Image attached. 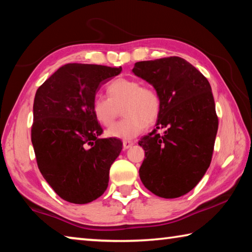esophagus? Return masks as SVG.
<instances>
[{
  "label": "esophagus",
  "mask_w": 252,
  "mask_h": 252,
  "mask_svg": "<svg viewBox=\"0 0 252 252\" xmlns=\"http://www.w3.org/2000/svg\"><path fill=\"white\" fill-rule=\"evenodd\" d=\"M134 144V142L133 141H123V149H125V150H126V149H129V148H131L132 146H133Z\"/></svg>",
  "instance_id": "34e87169"
}]
</instances>
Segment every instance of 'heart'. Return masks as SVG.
I'll return each mask as SVG.
<instances>
[{
	"instance_id": "1",
	"label": "heart",
	"mask_w": 252,
	"mask_h": 252,
	"mask_svg": "<svg viewBox=\"0 0 252 252\" xmlns=\"http://www.w3.org/2000/svg\"><path fill=\"white\" fill-rule=\"evenodd\" d=\"M108 97L97 94L92 101V112L102 126H111L119 116L126 117L108 130L111 138L131 140L147 126L155 123L161 112V97L155 88L132 78H118L106 87Z\"/></svg>"
}]
</instances>
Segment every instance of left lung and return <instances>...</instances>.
Wrapping results in <instances>:
<instances>
[{
    "label": "left lung",
    "mask_w": 252,
    "mask_h": 252,
    "mask_svg": "<svg viewBox=\"0 0 252 252\" xmlns=\"http://www.w3.org/2000/svg\"><path fill=\"white\" fill-rule=\"evenodd\" d=\"M132 72L161 97L157 127L139 141L146 155L140 179L158 197H181L198 185L211 163L219 120L210 83L179 57L136 62Z\"/></svg>",
    "instance_id": "1"
}]
</instances>
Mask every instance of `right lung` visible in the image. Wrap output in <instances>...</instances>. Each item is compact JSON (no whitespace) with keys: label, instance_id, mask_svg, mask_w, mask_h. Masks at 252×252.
I'll return each mask as SVG.
<instances>
[{"label":"right lung","instance_id":"1","mask_svg":"<svg viewBox=\"0 0 252 252\" xmlns=\"http://www.w3.org/2000/svg\"><path fill=\"white\" fill-rule=\"evenodd\" d=\"M122 67L69 63L37 89L31 140L42 176L60 198L84 204L104 193L121 140L101 139L103 130L92 112L102 84Z\"/></svg>","mask_w":252,"mask_h":252}]
</instances>
